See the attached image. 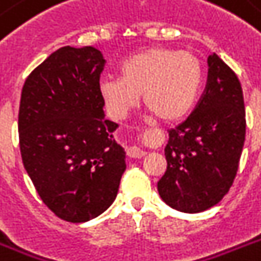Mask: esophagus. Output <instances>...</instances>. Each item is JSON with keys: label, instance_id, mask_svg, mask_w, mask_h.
Instances as JSON below:
<instances>
[{"label": "esophagus", "instance_id": "obj_1", "mask_svg": "<svg viewBox=\"0 0 261 261\" xmlns=\"http://www.w3.org/2000/svg\"><path fill=\"white\" fill-rule=\"evenodd\" d=\"M127 155L131 157V159H142L143 155H145V151L141 150L138 146H130L127 147Z\"/></svg>", "mask_w": 261, "mask_h": 261}]
</instances>
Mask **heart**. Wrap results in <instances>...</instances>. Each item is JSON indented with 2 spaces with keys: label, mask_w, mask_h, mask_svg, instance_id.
<instances>
[{
  "label": "heart",
  "mask_w": 261,
  "mask_h": 261,
  "mask_svg": "<svg viewBox=\"0 0 261 261\" xmlns=\"http://www.w3.org/2000/svg\"><path fill=\"white\" fill-rule=\"evenodd\" d=\"M119 79L98 85L107 110L124 118L139 102L163 122H176L194 107L202 87V63L188 51L151 47L130 55L119 65Z\"/></svg>",
  "instance_id": "b5f03b06"
}]
</instances>
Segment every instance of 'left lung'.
<instances>
[{
    "mask_svg": "<svg viewBox=\"0 0 261 261\" xmlns=\"http://www.w3.org/2000/svg\"><path fill=\"white\" fill-rule=\"evenodd\" d=\"M192 114L169 130L168 167L157 182L168 206L195 214L215 206L234 181L245 141V108L237 75L217 54Z\"/></svg>",
    "mask_w": 261,
    "mask_h": 261,
    "instance_id": "left-lung-1",
    "label": "left lung"
}]
</instances>
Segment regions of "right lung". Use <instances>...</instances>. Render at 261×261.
<instances>
[{
	"label": "right lung",
	"mask_w": 261,
	"mask_h": 261,
	"mask_svg": "<svg viewBox=\"0 0 261 261\" xmlns=\"http://www.w3.org/2000/svg\"><path fill=\"white\" fill-rule=\"evenodd\" d=\"M106 59L92 46L62 47L24 83L20 151L43 203L63 221L87 222L118 195L126 151L104 114L98 85Z\"/></svg>",
	"instance_id": "1"
}]
</instances>
